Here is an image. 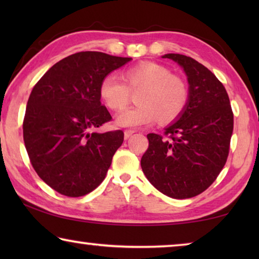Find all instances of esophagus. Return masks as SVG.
Returning <instances> with one entry per match:
<instances>
[{
  "label": "esophagus",
  "instance_id": "34e87169",
  "mask_svg": "<svg viewBox=\"0 0 259 259\" xmlns=\"http://www.w3.org/2000/svg\"><path fill=\"white\" fill-rule=\"evenodd\" d=\"M135 133L134 130H125L124 131V138L128 139L129 137H131V135H133Z\"/></svg>",
  "mask_w": 259,
  "mask_h": 259
}]
</instances>
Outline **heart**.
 I'll return each mask as SVG.
<instances>
[{
  "label": "heart",
  "instance_id": "1",
  "mask_svg": "<svg viewBox=\"0 0 259 259\" xmlns=\"http://www.w3.org/2000/svg\"><path fill=\"white\" fill-rule=\"evenodd\" d=\"M121 80L108 74L99 84L100 98L108 108L119 111L128 105L131 93L136 95V106L122 111L117 124L139 128L152 124L157 119L161 124L175 121L185 111L190 98L186 82L160 64L142 63L126 69Z\"/></svg>",
  "mask_w": 259,
  "mask_h": 259
}]
</instances>
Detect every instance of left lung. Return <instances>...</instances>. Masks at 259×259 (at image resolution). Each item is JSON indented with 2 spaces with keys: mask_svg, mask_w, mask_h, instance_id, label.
Wrapping results in <instances>:
<instances>
[{
  "mask_svg": "<svg viewBox=\"0 0 259 259\" xmlns=\"http://www.w3.org/2000/svg\"><path fill=\"white\" fill-rule=\"evenodd\" d=\"M162 58L184 68L190 98L178 121L163 136L148 134L140 161L146 178L164 195L188 199L204 192L226 163L233 133V112L223 83L191 57L168 54Z\"/></svg>",
  "mask_w": 259,
  "mask_h": 259,
  "instance_id": "1",
  "label": "left lung"
}]
</instances>
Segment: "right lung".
Returning <instances> with one entry per match:
<instances>
[{"instance_id": "obj_1", "label": "right lung", "mask_w": 259, "mask_h": 259, "mask_svg": "<svg viewBox=\"0 0 259 259\" xmlns=\"http://www.w3.org/2000/svg\"><path fill=\"white\" fill-rule=\"evenodd\" d=\"M130 60L77 52L55 64L34 85L23 122L25 147L38 177L60 194L83 196L106 177L124 134L95 131L112 120L100 103L99 84Z\"/></svg>"}]
</instances>
